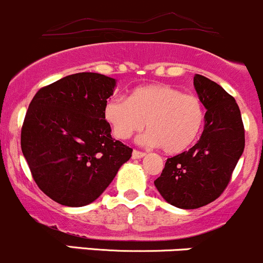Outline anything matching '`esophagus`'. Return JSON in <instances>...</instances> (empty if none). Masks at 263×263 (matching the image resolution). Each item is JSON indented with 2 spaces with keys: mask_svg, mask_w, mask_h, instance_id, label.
<instances>
[{
  "mask_svg": "<svg viewBox=\"0 0 263 263\" xmlns=\"http://www.w3.org/2000/svg\"><path fill=\"white\" fill-rule=\"evenodd\" d=\"M145 155H146V154L142 153V151H139V150H134V153H132V158H134V159L144 158Z\"/></svg>",
  "mask_w": 263,
  "mask_h": 263,
  "instance_id": "1",
  "label": "esophagus"
}]
</instances>
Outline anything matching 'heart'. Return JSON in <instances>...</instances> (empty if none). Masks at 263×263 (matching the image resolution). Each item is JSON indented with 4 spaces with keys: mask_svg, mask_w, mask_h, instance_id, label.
<instances>
[{
    "mask_svg": "<svg viewBox=\"0 0 263 263\" xmlns=\"http://www.w3.org/2000/svg\"><path fill=\"white\" fill-rule=\"evenodd\" d=\"M104 118L117 139H129L146 126L148 131L139 139L141 144L160 145L165 153L177 154L197 139L205 122V108L196 95L155 84L135 89L129 99L110 98L104 105Z\"/></svg>",
    "mask_w": 263,
    "mask_h": 263,
    "instance_id": "heart-1",
    "label": "heart"
}]
</instances>
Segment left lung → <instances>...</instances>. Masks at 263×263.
I'll list each match as a JSON object with an SVG mask.
<instances>
[{
	"label": "left lung",
	"instance_id": "obj_1",
	"mask_svg": "<svg viewBox=\"0 0 263 263\" xmlns=\"http://www.w3.org/2000/svg\"><path fill=\"white\" fill-rule=\"evenodd\" d=\"M206 108L205 128L195 146L168 158L154 181L164 200L179 209H198L225 191L245 150V126L237 102L219 84L193 78Z\"/></svg>",
	"mask_w": 263,
	"mask_h": 263
}]
</instances>
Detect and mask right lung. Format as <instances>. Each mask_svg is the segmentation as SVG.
I'll return each mask as SVG.
<instances>
[{
  "label": "right lung",
  "instance_id": "add662e5",
  "mask_svg": "<svg viewBox=\"0 0 263 263\" xmlns=\"http://www.w3.org/2000/svg\"><path fill=\"white\" fill-rule=\"evenodd\" d=\"M115 86L100 73H73L39 89L29 104L21 150L36 185L61 205L91 203L131 158L104 118Z\"/></svg>",
  "mask_w": 263,
  "mask_h": 263
}]
</instances>
